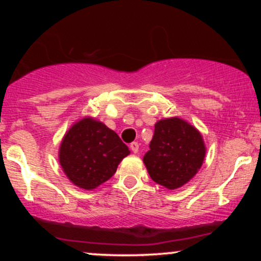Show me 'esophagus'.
Wrapping results in <instances>:
<instances>
[{
	"mask_svg": "<svg viewBox=\"0 0 261 261\" xmlns=\"http://www.w3.org/2000/svg\"><path fill=\"white\" fill-rule=\"evenodd\" d=\"M130 149L134 152V153H137V152H139V143H137V142L131 143Z\"/></svg>",
	"mask_w": 261,
	"mask_h": 261,
	"instance_id": "34e87169",
	"label": "esophagus"
}]
</instances>
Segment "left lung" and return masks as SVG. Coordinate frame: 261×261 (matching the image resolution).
Here are the masks:
<instances>
[{
	"instance_id": "1",
	"label": "left lung",
	"mask_w": 261,
	"mask_h": 261,
	"mask_svg": "<svg viewBox=\"0 0 261 261\" xmlns=\"http://www.w3.org/2000/svg\"><path fill=\"white\" fill-rule=\"evenodd\" d=\"M206 146L202 135L188 121L174 116L158 120L143 155V163L152 180L174 190L187 184L201 168Z\"/></svg>"
}]
</instances>
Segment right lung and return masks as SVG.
Here are the masks:
<instances>
[{
	"mask_svg": "<svg viewBox=\"0 0 261 261\" xmlns=\"http://www.w3.org/2000/svg\"><path fill=\"white\" fill-rule=\"evenodd\" d=\"M128 154V147L115 131L86 116L65 134L59 149V162L73 185L93 190L109 180L119 163Z\"/></svg>",
	"mask_w": 261,
	"mask_h": 261,
	"instance_id": "obj_1",
	"label": "right lung"
}]
</instances>
